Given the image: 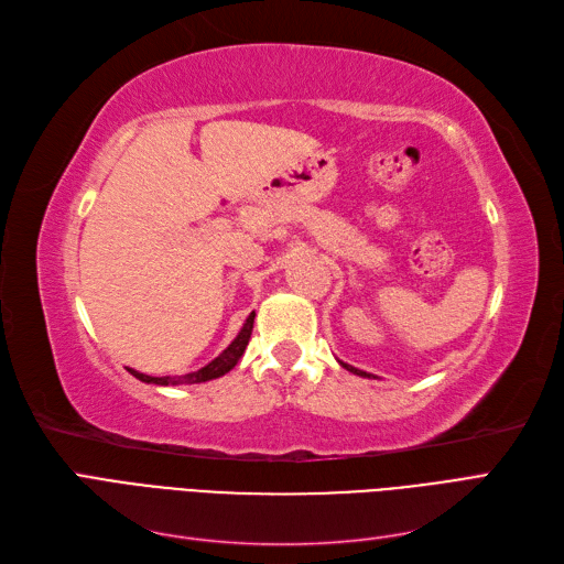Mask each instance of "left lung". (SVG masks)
Returning a JSON list of instances; mask_svg holds the SVG:
<instances>
[{
	"label": "left lung",
	"mask_w": 564,
	"mask_h": 564,
	"mask_svg": "<svg viewBox=\"0 0 564 564\" xmlns=\"http://www.w3.org/2000/svg\"><path fill=\"white\" fill-rule=\"evenodd\" d=\"M340 362V360H338ZM340 367H344V369H348V371H352V373H357V377H365V379H377V377H373V373H367V371H362V369H355L352 365H346V362H340Z\"/></svg>",
	"instance_id": "left-lung-1"
}]
</instances>
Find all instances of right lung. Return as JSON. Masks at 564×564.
Here are the masks:
<instances>
[{"label":"right lung","mask_w":564,"mask_h":564,"mask_svg":"<svg viewBox=\"0 0 564 564\" xmlns=\"http://www.w3.org/2000/svg\"><path fill=\"white\" fill-rule=\"evenodd\" d=\"M253 317L256 313H251L247 317V322L242 324L240 334L235 336L232 344L220 352L218 357H214V360L209 365H204L202 369L197 371H191V373H183V377H148V373H141L135 369H129L135 379L143 381V383H155V386H181V383H204V381H212V379H218L224 377V373H228L237 362H240V357L245 355L247 346H249V338H251V329H253Z\"/></svg>","instance_id":"add662e5"}]
</instances>
